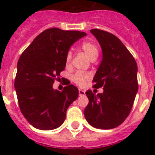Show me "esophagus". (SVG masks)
Instances as JSON below:
<instances>
[{"label":"esophagus","instance_id":"esophagus-1","mask_svg":"<svg viewBox=\"0 0 155 155\" xmlns=\"http://www.w3.org/2000/svg\"><path fill=\"white\" fill-rule=\"evenodd\" d=\"M78 92H79V95H80V96L84 95V94H85V91L82 89H78Z\"/></svg>","mask_w":155,"mask_h":155}]
</instances>
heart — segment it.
<instances>
[{
	"label": "heart",
	"mask_w": 155,
	"mask_h": 155,
	"mask_svg": "<svg viewBox=\"0 0 155 155\" xmlns=\"http://www.w3.org/2000/svg\"><path fill=\"white\" fill-rule=\"evenodd\" d=\"M81 47L82 50L87 54L90 61H94L96 60L98 56V53H99V50H98L97 45L94 42H91V41H85L82 43ZM71 59H72V53L71 51H69L68 52L65 57V63L67 67L70 66V64H71ZM90 77L91 76L88 73L79 71V72L75 73L72 76L71 79H72L73 82H74L75 84H78V85L83 86L85 84V82L90 78Z\"/></svg>",
	"instance_id": "heart-1"
}]
</instances>
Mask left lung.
Returning <instances> with one entry per match:
<instances>
[{
  "label": "left lung",
  "mask_w": 155,
  "mask_h": 155,
  "mask_svg": "<svg viewBox=\"0 0 155 155\" xmlns=\"http://www.w3.org/2000/svg\"><path fill=\"white\" fill-rule=\"evenodd\" d=\"M99 42L102 60L93 78V87H103L97 95L85 92L89 102L84 109L86 120L94 128L109 130L127 118L138 90L137 65L120 39L108 31H90Z\"/></svg>",
  "instance_id": "obj_1"
}]
</instances>
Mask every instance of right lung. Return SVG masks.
Instances as JSON below:
<instances>
[{
    "instance_id": "obj_1",
    "label": "right lung",
    "mask_w": 155,
    "mask_h": 155,
    "mask_svg": "<svg viewBox=\"0 0 155 155\" xmlns=\"http://www.w3.org/2000/svg\"><path fill=\"white\" fill-rule=\"evenodd\" d=\"M85 35L83 31L49 28L21 53L15 88L21 113L35 128L50 130L61 127L68 108L78 97V89L73 84L62 91L53 89V84L65 68L71 46Z\"/></svg>"
}]
</instances>
